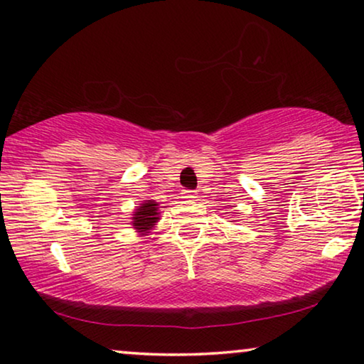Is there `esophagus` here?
<instances>
[{"label":"esophagus","instance_id":"esophagus-1","mask_svg":"<svg viewBox=\"0 0 364 364\" xmlns=\"http://www.w3.org/2000/svg\"><path fill=\"white\" fill-rule=\"evenodd\" d=\"M181 194H183L184 199H194V198H196V191H193V189H184Z\"/></svg>","mask_w":364,"mask_h":364}]
</instances>
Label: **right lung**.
<instances>
[{
    "label": "right lung",
    "instance_id": "obj_1",
    "mask_svg": "<svg viewBox=\"0 0 364 364\" xmlns=\"http://www.w3.org/2000/svg\"><path fill=\"white\" fill-rule=\"evenodd\" d=\"M159 204H155L154 200H145V203L137 208L134 214V229L145 234L149 229L155 225V222L159 220Z\"/></svg>",
    "mask_w": 364,
    "mask_h": 364
}]
</instances>
